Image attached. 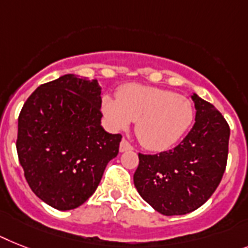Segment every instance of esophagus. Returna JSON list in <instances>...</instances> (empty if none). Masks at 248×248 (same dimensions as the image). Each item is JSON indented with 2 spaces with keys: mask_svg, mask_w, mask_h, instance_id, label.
<instances>
[{
  "mask_svg": "<svg viewBox=\"0 0 248 248\" xmlns=\"http://www.w3.org/2000/svg\"><path fill=\"white\" fill-rule=\"evenodd\" d=\"M133 147L129 144L128 140L125 139H123L122 142H120V146H119V151L120 152H126V151H132Z\"/></svg>",
  "mask_w": 248,
  "mask_h": 248,
  "instance_id": "1",
  "label": "esophagus"
}]
</instances>
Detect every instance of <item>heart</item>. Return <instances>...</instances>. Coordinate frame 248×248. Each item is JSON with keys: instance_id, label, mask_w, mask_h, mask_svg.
Instances as JSON below:
<instances>
[{"instance_id": "1", "label": "heart", "mask_w": 248, "mask_h": 248, "mask_svg": "<svg viewBox=\"0 0 248 248\" xmlns=\"http://www.w3.org/2000/svg\"><path fill=\"white\" fill-rule=\"evenodd\" d=\"M102 111L110 126L116 130L136 122L137 137L151 151L171 148L194 120V106L187 97L142 85L124 86L116 100L105 96Z\"/></svg>"}]
</instances>
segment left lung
<instances>
[{"instance_id": "1", "label": "left lung", "mask_w": 248, "mask_h": 248, "mask_svg": "<svg viewBox=\"0 0 248 248\" xmlns=\"http://www.w3.org/2000/svg\"><path fill=\"white\" fill-rule=\"evenodd\" d=\"M195 124L179 146L158 155L139 153L134 186L163 216L194 212L219 185L227 166L230 125L218 110L193 93Z\"/></svg>"}]
</instances>
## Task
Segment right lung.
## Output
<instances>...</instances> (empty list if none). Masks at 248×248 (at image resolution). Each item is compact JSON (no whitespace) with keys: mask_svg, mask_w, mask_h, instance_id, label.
I'll list each match as a JSON object with an SVG mask.
<instances>
[{"mask_svg":"<svg viewBox=\"0 0 248 248\" xmlns=\"http://www.w3.org/2000/svg\"><path fill=\"white\" fill-rule=\"evenodd\" d=\"M97 79L64 75L40 85L18 115V161L32 193L58 210L82 205L97 189L122 140L101 126Z\"/></svg>","mask_w":248,"mask_h":248,"instance_id":"obj_1","label":"right lung"}]
</instances>
